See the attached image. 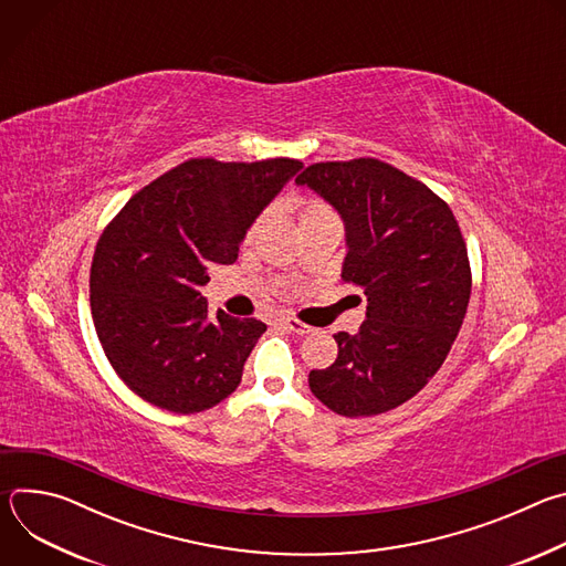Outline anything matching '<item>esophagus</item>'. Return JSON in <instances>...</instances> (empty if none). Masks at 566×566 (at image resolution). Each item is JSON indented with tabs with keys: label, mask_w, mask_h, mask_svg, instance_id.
Instances as JSON below:
<instances>
[{
	"label": "esophagus",
	"mask_w": 566,
	"mask_h": 566,
	"mask_svg": "<svg viewBox=\"0 0 566 566\" xmlns=\"http://www.w3.org/2000/svg\"><path fill=\"white\" fill-rule=\"evenodd\" d=\"M280 325H282V329H286L291 334H297V336H306V334L313 332L308 325H304V322H300L297 317H282Z\"/></svg>",
	"instance_id": "esophagus-1"
}]
</instances>
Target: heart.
I'll return each mask as SVG.
<instances>
[{"label": "heart", "instance_id": "heart-1", "mask_svg": "<svg viewBox=\"0 0 566 566\" xmlns=\"http://www.w3.org/2000/svg\"><path fill=\"white\" fill-rule=\"evenodd\" d=\"M329 214H336V212H334V208H332L327 201H322V199H317V197L306 199V201L302 203V208H300V226H302V223H308V221H317V219H322V217H329ZM269 217H271V210H264V212H260V214L255 217V221L251 223V228H249V232H247V241H251V239L258 237V232L262 230V226L266 223Z\"/></svg>", "mask_w": 566, "mask_h": 566}]
</instances>
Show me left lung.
I'll return each instance as SVG.
<instances>
[{"label": "left lung", "instance_id": "1", "mask_svg": "<svg viewBox=\"0 0 566 566\" xmlns=\"http://www.w3.org/2000/svg\"><path fill=\"white\" fill-rule=\"evenodd\" d=\"M295 181L343 214V280L367 295L358 334H334L338 358L308 387L343 417L394 410L439 371L461 329L472 286L461 228L439 195L380 158L319 160Z\"/></svg>", "mask_w": 566, "mask_h": 566}]
</instances>
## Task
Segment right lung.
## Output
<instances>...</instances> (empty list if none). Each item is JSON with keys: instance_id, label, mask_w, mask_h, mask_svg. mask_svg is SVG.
Returning a JSON list of instances; mask_svg holds the SVG:
<instances>
[{"instance_id": "add662e5", "label": "right lung", "mask_w": 566, "mask_h": 566, "mask_svg": "<svg viewBox=\"0 0 566 566\" xmlns=\"http://www.w3.org/2000/svg\"><path fill=\"white\" fill-rule=\"evenodd\" d=\"M302 168L297 158H190L140 188L105 226L90 273L98 340L120 380L177 415L203 412L241 382L266 325L217 311L201 286L232 264L249 226Z\"/></svg>"}]
</instances>
